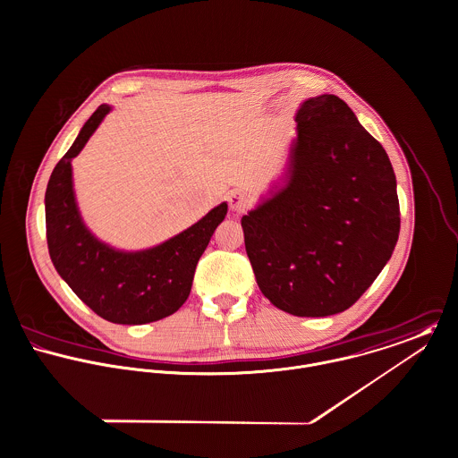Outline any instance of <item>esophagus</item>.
I'll list each match as a JSON object with an SVG mask.
<instances>
[{"instance_id": "esophagus-1", "label": "esophagus", "mask_w": 458, "mask_h": 458, "mask_svg": "<svg viewBox=\"0 0 458 458\" xmlns=\"http://www.w3.org/2000/svg\"><path fill=\"white\" fill-rule=\"evenodd\" d=\"M228 205L233 212H244L250 207V194L241 189H233L228 192Z\"/></svg>"}]
</instances>
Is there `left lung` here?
Here are the masks:
<instances>
[{
    "label": "left lung",
    "mask_w": 458,
    "mask_h": 458,
    "mask_svg": "<svg viewBox=\"0 0 458 458\" xmlns=\"http://www.w3.org/2000/svg\"><path fill=\"white\" fill-rule=\"evenodd\" d=\"M295 122L284 177L241 223L262 293L290 315L327 317L351 308L391 259L396 179L340 97L306 98Z\"/></svg>",
    "instance_id": "1"
}]
</instances>
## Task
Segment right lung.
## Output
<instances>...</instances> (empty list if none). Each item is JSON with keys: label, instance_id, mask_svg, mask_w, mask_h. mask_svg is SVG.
Masks as SVG:
<instances>
[{"label": "right lung", "instance_id": "right-lung-1", "mask_svg": "<svg viewBox=\"0 0 458 458\" xmlns=\"http://www.w3.org/2000/svg\"><path fill=\"white\" fill-rule=\"evenodd\" d=\"M111 106L102 104L55 166L46 189V233L55 269L98 317L140 326L175 313L189 297L194 269L226 201L179 235L141 251H122L98 241L85 225L74 192L72 159L83 150Z\"/></svg>", "mask_w": 458, "mask_h": 458}]
</instances>
